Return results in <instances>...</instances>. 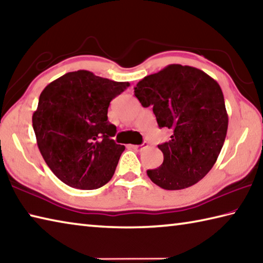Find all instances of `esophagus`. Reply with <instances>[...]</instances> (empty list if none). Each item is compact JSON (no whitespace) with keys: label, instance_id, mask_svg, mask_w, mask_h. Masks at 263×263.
<instances>
[{"label":"esophagus","instance_id":"esophagus-1","mask_svg":"<svg viewBox=\"0 0 263 263\" xmlns=\"http://www.w3.org/2000/svg\"><path fill=\"white\" fill-rule=\"evenodd\" d=\"M147 146H148L147 142H144V144H141V145H133L132 147L136 148V149H138V148H145V147H147Z\"/></svg>","mask_w":263,"mask_h":263}]
</instances>
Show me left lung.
<instances>
[{"label":"left lung","mask_w":263,"mask_h":263,"mask_svg":"<svg viewBox=\"0 0 263 263\" xmlns=\"http://www.w3.org/2000/svg\"><path fill=\"white\" fill-rule=\"evenodd\" d=\"M135 95L142 107H153L160 127L171 131L159 145L163 163L147 170L153 183L164 190L197 184L216 162L228 131V112L216 80L197 68L170 64L141 79Z\"/></svg>","instance_id":"1"}]
</instances>
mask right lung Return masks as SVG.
Returning <instances> with one entry per match:
<instances>
[{
  "instance_id": "add662e5",
  "label": "right lung",
  "mask_w": 263,
  "mask_h": 263,
  "mask_svg": "<svg viewBox=\"0 0 263 263\" xmlns=\"http://www.w3.org/2000/svg\"><path fill=\"white\" fill-rule=\"evenodd\" d=\"M128 86L78 70L41 92L33 130L47 165L64 184L95 190L112 178L125 147L111 139L116 126L108 121V107Z\"/></svg>"
}]
</instances>
